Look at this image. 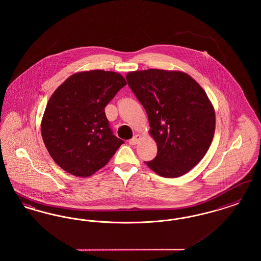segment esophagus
<instances>
[{
	"instance_id": "esophagus-1",
	"label": "esophagus",
	"mask_w": 261,
	"mask_h": 261,
	"mask_svg": "<svg viewBox=\"0 0 261 261\" xmlns=\"http://www.w3.org/2000/svg\"><path fill=\"white\" fill-rule=\"evenodd\" d=\"M140 135H135V136L133 137L132 139H130L129 140V145H131V146H135L136 144H138V142H139V140H140Z\"/></svg>"
}]
</instances>
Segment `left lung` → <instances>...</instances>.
Returning <instances> with one entry per match:
<instances>
[{
    "label": "left lung",
    "instance_id": "obj_1",
    "mask_svg": "<svg viewBox=\"0 0 261 261\" xmlns=\"http://www.w3.org/2000/svg\"><path fill=\"white\" fill-rule=\"evenodd\" d=\"M128 86L149 118L158 154L145 162L155 173L173 178L205 155L215 131V113L203 89L189 75L148 69L126 75Z\"/></svg>",
    "mask_w": 261,
    "mask_h": 261
}]
</instances>
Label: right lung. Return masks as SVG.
I'll use <instances>...</instances> for the list:
<instances>
[{
	"mask_svg": "<svg viewBox=\"0 0 261 261\" xmlns=\"http://www.w3.org/2000/svg\"><path fill=\"white\" fill-rule=\"evenodd\" d=\"M125 85L116 72L91 70L71 75L53 94L41 133L50 156L63 170L88 177L124 144L113 135L105 108Z\"/></svg>",
	"mask_w": 261,
	"mask_h": 261,
	"instance_id": "add662e5",
	"label": "right lung"
}]
</instances>
